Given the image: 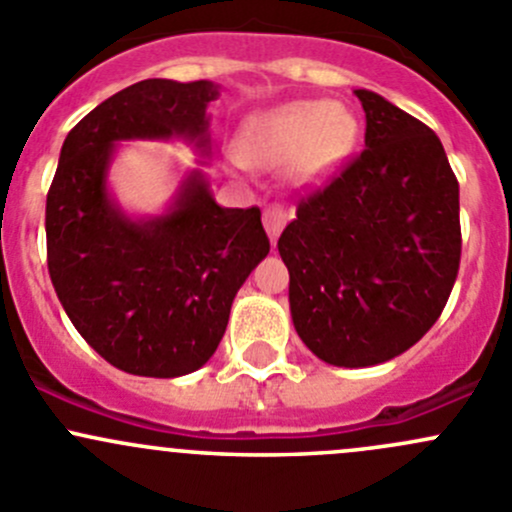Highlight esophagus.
<instances>
[{"mask_svg":"<svg viewBox=\"0 0 512 512\" xmlns=\"http://www.w3.org/2000/svg\"><path fill=\"white\" fill-rule=\"evenodd\" d=\"M287 220H289V210L285 205H270V208H265V213H262V223H265V230L267 235H270L272 245L277 242L280 232L285 230Z\"/></svg>","mask_w":512,"mask_h":512,"instance_id":"obj_1","label":"esophagus"}]
</instances>
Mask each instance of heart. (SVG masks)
Segmentation results:
<instances>
[{"label":"heart","instance_id":"1","mask_svg":"<svg viewBox=\"0 0 512 512\" xmlns=\"http://www.w3.org/2000/svg\"><path fill=\"white\" fill-rule=\"evenodd\" d=\"M356 138L359 121L347 106L292 101L247 118L240 133V156L252 165L289 160V178L297 185H314L354 151Z\"/></svg>","mask_w":512,"mask_h":512}]
</instances>
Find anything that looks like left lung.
<instances>
[{"mask_svg":"<svg viewBox=\"0 0 512 512\" xmlns=\"http://www.w3.org/2000/svg\"><path fill=\"white\" fill-rule=\"evenodd\" d=\"M364 151L297 205L277 250L299 339L334 366H374L441 317L458 265V180L436 133L374 91Z\"/></svg>","mask_w":512,"mask_h":512,"instance_id":"obj_1","label":"left lung"}]
</instances>
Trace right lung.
Listing matches in <instances>:
<instances>
[{
	"label": "right lung",
	"mask_w": 512,
	"mask_h": 512,
	"mask_svg": "<svg viewBox=\"0 0 512 512\" xmlns=\"http://www.w3.org/2000/svg\"><path fill=\"white\" fill-rule=\"evenodd\" d=\"M213 81L146 79L98 103L61 146L46 195L51 285L76 332L136 376L200 369L218 349L232 299L270 252L260 208L215 203L190 170L156 218H131L108 193L118 141L183 138L208 156Z\"/></svg>",
	"instance_id": "obj_1"
}]
</instances>
